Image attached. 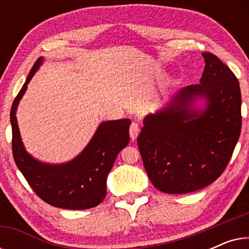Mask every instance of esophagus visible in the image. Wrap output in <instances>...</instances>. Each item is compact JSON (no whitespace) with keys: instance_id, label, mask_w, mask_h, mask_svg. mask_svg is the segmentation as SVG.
I'll use <instances>...</instances> for the list:
<instances>
[{"instance_id":"34e87169","label":"esophagus","mask_w":249,"mask_h":249,"mask_svg":"<svg viewBox=\"0 0 249 249\" xmlns=\"http://www.w3.org/2000/svg\"><path fill=\"white\" fill-rule=\"evenodd\" d=\"M129 131H130V138H131V141L135 142V139L137 138L139 131H141V128H139V124H136V122H132L131 125H130V129H129Z\"/></svg>"}]
</instances>
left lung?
Listing matches in <instances>:
<instances>
[{"label": "left lung", "instance_id": "1", "mask_svg": "<svg viewBox=\"0 0 249 249\" xmlns=\"http://www.w3.org/2000/svg\"><path fill=\"white\" fill-rule=\"evenodd\" d=\"M199 84L177 91L144 118L137 144L153 186L166 194L202 189L219 178L241 130V94L232 71L212 53ZM203 100L202 108L198 101Z\"/></svg>", "mask_w": 249, "mask_h": 249}]
</instances>
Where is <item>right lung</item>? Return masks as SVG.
Listing matches in <instances>:
<instances>
[{"mask_svg":"<svg viewBox=\"0 0 249 249\" xmlns=\"http://www.w3.org/2000/svg\"><path fill=\"white\" fill-rule=\"evenodd\" d=\"M44 57L40 56L13 101L10 121L12 152L18 169L34 192L50 205L67 210L97 206L107 196V179L122 148L129 144V119L103 121L81 153L69 162L53 164L37 160L26 151L20 136L16 112L29 81Z\"/></svg>","mask_w":249,"mask_h":249,"instance_id":"add662e5","label":"right lung"}]
</instances>
